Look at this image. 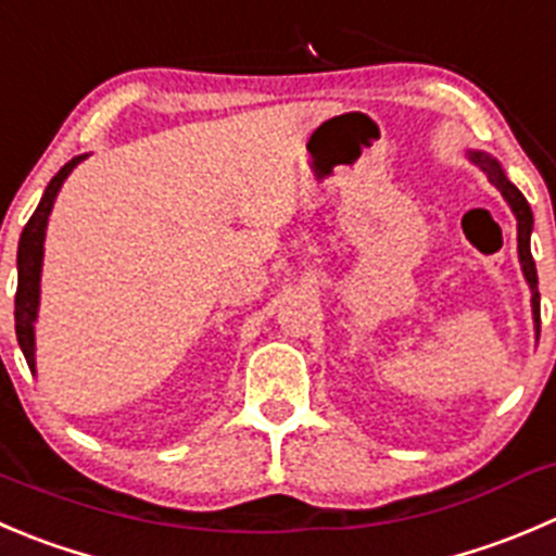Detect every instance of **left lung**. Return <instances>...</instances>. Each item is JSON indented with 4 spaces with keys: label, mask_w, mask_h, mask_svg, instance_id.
Instances as JSON below:
<instances>
[{
    "label": "left lung",
    "mask_w": 556,
    "mask_h": 556,
    "mask_svg": "<svg viewBox=\"0 0 556 556\" xmlns=\"http://www.w3.org/2000/svg\"><path fill=\"white\" fill-rule=\"evenodd\" d=\"M470 160L476 165H481V170L489 176V181H492V185L503 192V198L510 203V208H514L516 225H519V261H521V268H525L527 282H530V290H532V312H535V320H541L538 271H535V261H532V252H530V233H532L530 203H527V198L521 195V192L516 190L508 179H505V174H503V168L497 165V160H492L489 154H483V152H470Z\"/></svg>",
    "instance_id": "8db88e82"
}]
</instances>
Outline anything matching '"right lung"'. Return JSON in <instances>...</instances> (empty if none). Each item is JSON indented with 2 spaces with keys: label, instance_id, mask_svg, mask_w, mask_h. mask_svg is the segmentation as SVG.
<instances>
[{
  "label": "right lung",
  "instance_id": "right-lung-1",
  "mask_svg": "<svg viewBox=\"0 0 556 556\" xmlns=\"http://www.w3.org/2000/svg\"><path fill=\"white\" fill-rule=\"evenodd\" d=\"M86 160V154L73 157L56 176L51 185L46 187V195L40 198V206L26 223L24 233L18 241V290H15V337H18L24 358L29 369L35 371V317H37V301H40V266H42V241H46V225L48 214H51L56 192L62 181L67 179L70 170Z\"/></svg>",
  "mask_w": 556,
  "mask_h": 556
}]
</instances>
